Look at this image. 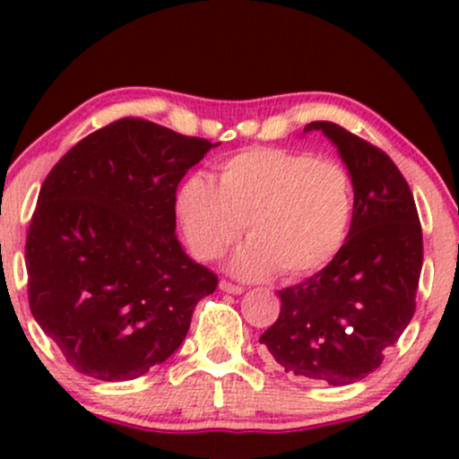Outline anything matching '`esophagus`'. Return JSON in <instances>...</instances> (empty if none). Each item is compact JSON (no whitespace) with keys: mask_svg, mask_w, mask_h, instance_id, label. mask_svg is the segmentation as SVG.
<instances>
[{"mask_svg":"<svg viewBox=\"0 0 459 459\" xmlns=\"http://www.w3.org/2000/svg\"><path fill=\"white\" fill-rule=\"evenodd\" d=\"M220 289H222L224 293H233V296H239V293H244V287H239V284H233L229 281H220Z\"/></svg>","mask_w":459,"mask_h":459,"instance_id":"obj_1","label":"esophagus"}]
</instances>
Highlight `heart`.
Wrapping results in <instances>:
<instances>
[{
    "instance_id": "heart-1",
    "label": "heart",
    "mask_w": 459,
    "mask_h": 459,
    "mask_svg": "<svg viewBox=\"0 0 459 459\" xmlns=\"http://www.w3.org/2000/svg\"><path fill=\"white\" fill-rule=\"evenodd\" d=\"M187 244L203 261H215L239 241V276L281 272L304 278L339 255L354 215V186L343 163L315 160L304 151L256 146L222 163L218 186L192 177L177 200Z\"/></svg>"
}]
</instances>
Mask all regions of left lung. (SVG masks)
<instances>
[{
	"label": "left lung",
	"instance_id": "left-lung-1",
	"mask_svg": "<svg viewBox=\"0 0 459 459\" xmlns=\"http://www.w3.org/2000/svg\"><path fill=\"white\" fill-rule=\"evenodd\" d=\"M310 129L334 142L350 170V235L324 270L278 291L281 315L259 341L291 376L345 386L376 371L412 319L423 230L408 181L386 152L328 120Z\"/></svg>",
	"mask_w": 459,
	"mask_h": 459
}]
</instances>
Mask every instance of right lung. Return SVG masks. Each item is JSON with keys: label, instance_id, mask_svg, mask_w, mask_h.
I'll list each match as a JSON object with an SVG mask.
<instances>
[{"label": "right lung", "instance_id": "add662e5", "mask_svg": "<svg viewBox=\"0 0 459 459\" xmlns=\"http://www.w3.org/2000/svg\"><path fill=\"white\" fill-rule=\"evenodd\" d=\"M212 142L125 116L51 168L25 239L30 310L75 371L135 380L170 358L218 276L177 239V187Z\"/></svg>", "mask_w": 459, "mask_h": 459}]
</instances>
